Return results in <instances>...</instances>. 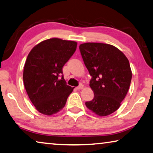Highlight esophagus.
Listing matches in <instances>:
<instances>
[{
    "instance_id": "obj_1",
    "label": "esophagus",
    "mask_w": 153,
    "mask_h": 153,
    "mask_svg": "<svg viewBox=\"0 0 153 153\" xmlns=\"http://www.w3.org/2000/svg\"><path fill=\"white\" fill-rule=\"evenodd\" d=\"M83 87H84L83 85H80L79 86H78V87H76V89L80 90V89H83Z\"/></svg>"
}]
</instances>
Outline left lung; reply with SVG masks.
<instances>
[{
    "instance_id": "obj_1",
    "label": "left lung",
    "mask_w": 153,
    "mask_h": 153,
    "mask_svg": "<svg viewBox=\"0 0 153 153\" xmlns=\"http://www.w3.org/2000/svg\"><path fill=\"white\" fill-rule=\"evenodd\" d=\"M85 65L92 76L89 86L94 97L85 102L95 114L105 117L121 106L128 91L132 72L127 57L116 47L100 42L79 46Z\"/></svg>"
}]
</instances>
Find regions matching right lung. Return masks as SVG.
Masks as SVG:
<instances>
[{"instance_id":"1","label":"right lung","mask_w":153,"mask_h":153,"mask_svg":"<svg viewBox=\"0 0 153 153\" xmlns=\"http://www.w3.org/2000/svg\"><path fill=\"white\" fill-rule=\"evenodd\" d=\"M76 46L75 41L53 38L39 42L30 51L24 65V83L30 100L41 113H57L73 91L63 75L59 76Z\"/></svg>"}]
</instances>
